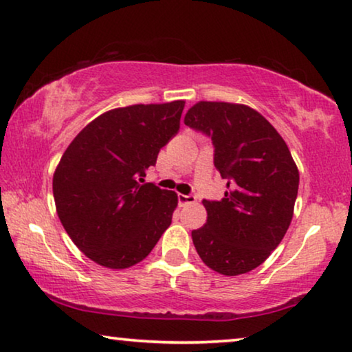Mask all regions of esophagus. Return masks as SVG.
Listing matches in <instances>:
<instances>
[{
	"mask_svg": "<svg viewBox=\"0 0 352 352\" xmlns=\"http://www.w3.org/2000/svg\"><path fill=\"white\" fill-rule=\"evenodd\" d=\"M197 199L195 195H184V194H179L177 195V201H179V205H187V204H194Z\"/></svg>",
	"mask_w": 352,
	"mask_h": 352,
	"instance_id": "1",
	"label": "esophagus"
}]
</instances>
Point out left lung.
<instances>
[{"label":"left lung","mask_w":352,"mask_h":352,"mask_svg":"<svg viewBox=\"0 0 352 352\" xmlns=\"http://www.w3.org/2000/svg\"><path fill=\"white\" fill-rule=\"evenodd\" d=\"M184 123L211 138L214 166L228 179L224 199L204 200L208 218L192 230V242L213 271L247 274L287 234L300 184L296 163L277 129L248 105L200 100Z\"/></svg>","instance_id":"left-lung-1"}]
</instances>
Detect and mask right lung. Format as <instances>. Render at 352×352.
<instances>
[{
    "label": "right lung",
    "instance_id": "1",
    "mask_svg": "<svg viewBox=\"0 0 352 352\" xmlns=\"http://www.w3.org/2000/svg\"><path fill=\"white\" fill-rule=\"evenodd\" d=\"M184 100L109 110L70 142L52 176L65 232L109 269L141 263L170 228L177 194L144 182L158 152L179 131Z\"/></svg>",
    "mask_w": 352,
    "mask_h": 352
}]
</instances>
